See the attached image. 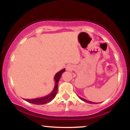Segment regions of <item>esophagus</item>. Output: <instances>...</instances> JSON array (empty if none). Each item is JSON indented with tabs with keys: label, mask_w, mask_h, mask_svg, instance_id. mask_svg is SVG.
Masks as SVG:
<instances>
[{
	"label": "esophagus",
	"mask_w": 130,
	"mask_h": 130,
	"mask_svg": "<svg viewBox=\"0 0 130 130\" xmlns=\"http://www.w3.org/2000/svg\"><path fill=\"white\" fill-rule=\"evenodd\" d=\"M68 67H67V69H68Z\"/></svg>",
	"instance_id": "1"
}]
</instances>
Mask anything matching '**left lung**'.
I'll list each match as a JSON object with an SVG mask.
<instances>
[{"label":"left lung","mask_w":130,"mask_h":130,"mask_svg":"<svg viewBox=\"0 0 130 130\" xmlns=\"http://www.w3.org/2000/svg\"><path fill=\"white\" fill-rule=\"evenodd\" d=\"M79 98H80V100H81L84 101H85V102H86V103H90V104H96V103H95V102H92V101H90L87 100H86V99H84V98H83L80 97V96H79Z\"/></svg>","instance_id":"1"}]
</instances>
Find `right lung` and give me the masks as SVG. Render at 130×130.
I'll return each mask as SVG.
<instances>
[{"mask_svg": "<svg viewBox=\"0 0 130 130\" xmlns=\"http://www.w3.org/2000/svg\"><path fill=\"white\" fill-rule=\"evenodd\" d=\"M65 71V69L64 68L63 70H61L60 71H59L58 73H57L55 75L54 78V79L55 80V86L54 87V89L53 92L49 94V95H46V96H43V97L40 98H34V99H25V100L27 102L30 103L32 104H44L48 103L51 101L54 98H55V96H56V94L57 93V90H58V84H59V79H60L61 76L64 71Z\"/></svg>", "mask_w": 130, "mask_h": 130, "instance_id": "right-lung-1", "label": "right lung"}]
</instances>
